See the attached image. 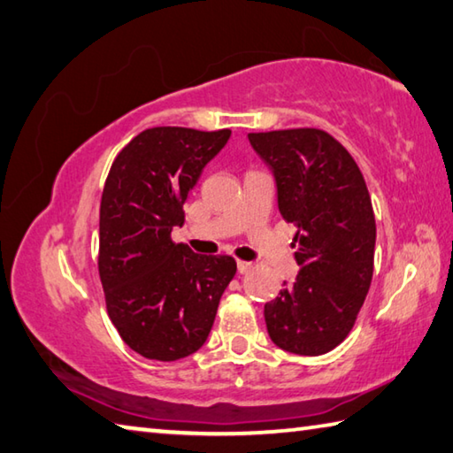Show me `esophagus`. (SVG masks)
Masks as SVG:
<instances>
[{
    "label": "esophagus",
    "mask_w": 453,
    "mask_h": 453,
    "mask_svg": "<svg viewBox=\"0 0 453 453\" xmlns=\"http://www.w3.org/2000/svg\"><path fill=\"white\" fill-rule=\"evenodd\" d=\"M236 268H239L241 274H247L252 271V265L247 263V260H239V263H236Z\"/></svg>",
    "instance_id": "1"
}]
</instances>
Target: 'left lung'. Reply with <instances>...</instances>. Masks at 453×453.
<instances>
[{
  "instance_id": "obj_1",
  "label": "left lung",
  "mask_w": 453,
  "mask_h": 453,
  "mask_svg": "<svg viewBox=\"0 0 453 453\" xmlns=\"http://www.w3.org/2000/svg\"><path fill=\"white\" fill-rule=\"evenodd\" d=\"M274 174L279 211L298 226V276L265 304L282 350L320 356L352 330L374 273L376 220L358 165L320 129L249 133Z\"/></svg>"
}]
</instances>
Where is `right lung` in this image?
<instances>
[{"instance_id": "1", "label": "right lung", "mask_w": 453, "mask_h": 453, "mask_svg": "<svg viewBox=\"0 0 453 453\" xmlns=\"http://www.w3.org/2000/svg\"><path fill=\"white\" fill-rule=\"evenodd\" d=\"M231 131L153 127L111 165L99 211V276L111 322L149 360L196 352L236 273L233 257L196 255L174 244L182 204Z\"/></svg>"}]
</instances>
